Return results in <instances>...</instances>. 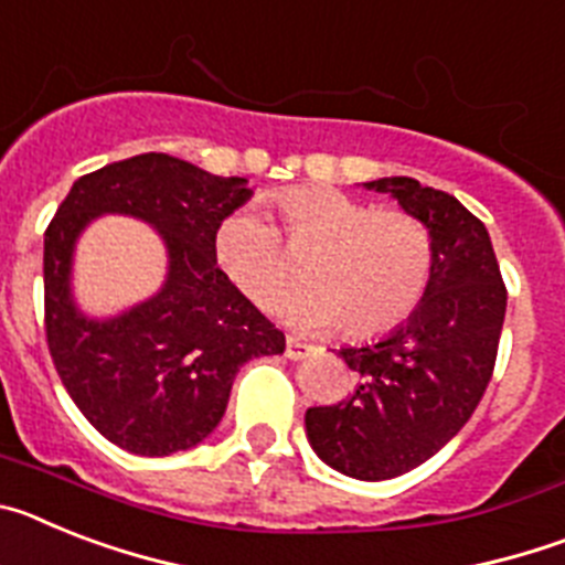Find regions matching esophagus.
Masks as SVG:
<instances>
[{
    "label": "esophagus",
    "mask_w": 565,
    "mask_h": 565,
    "mask_svg": "<svg viewBox=\"0 0 565 565\" xmlns=\"http://www.w3.org/2000/svg\"><path fill=\"white\" fill-rule=\"evenodd\" d=\"M311 351H313V344L302 342V339H297V337H286V356L288 359H306V356H311Z\"/></svg>",
    "instance_id": "esophagus-1"
}]
</instances>
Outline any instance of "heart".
Here are the masks:
<instances>
[{"label":"heart","instance_id":"obj_1","mask_svg":"<svg viewBox=\"0 0 565 565\" xmlns=\"http://www.w3.org/2000/svg\"><path fill=\"white\" fill-rule=\"evenodd\" d=\"M268 206L277 226L243 209L223 217L212 239L214 263L243 297L271 302L296 276L294 253L307 257L312 282L271 306L294 326H342L348 337L371 339L416 311L436 263L430 228L416 214L319 186L277 192Z\"/></svg>","mask_w":565,"mask_h":565}]
</instances>
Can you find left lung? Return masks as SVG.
Masks as SVG:
<instances>
[{"mask_svg": "<svg viewBox=\"0 0 565 565\" xmlns=\"http://www.w3.org/2000/svg\"><path fill=\"white\" fill-rule=\"evenodd\" d=\"M387 192L433 234L427 294L391 337L342 348L356 373L348 402L308 407V441L328 467L387 481L436 456L476 413L501 342L507 286L487 226L452 194L413 178L364 183Z\"/></svg>", "mask_w": 565, "mask_h": 565, "instance_id": "1", "label": "left lung"}]
</instances>
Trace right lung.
Wrapping results in <instances>:
<instances>
[{
	"label": "right lung",
	"instance_id": "1",
	"mask_svg": "<svg viewBox=\"0 0 565 565\" xmlns=\"http://www.w3.org/2000/svg\"><path fill=\"white\" fill-rule=\"evenodd\" d=\"M246 178H221L167 152L82 174L44 232V333L58 379L93 427L135 456L189 450L221 424L237 371L286 351V337L217 268L212 239L248 201ZM141 216L162 232L161 292L115 320H87L68 297V259L98 213Z\"/></svg>",
	"mask_w": 565,
	"mask_h": 565
}]
</instances>
